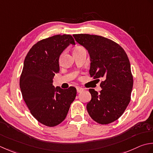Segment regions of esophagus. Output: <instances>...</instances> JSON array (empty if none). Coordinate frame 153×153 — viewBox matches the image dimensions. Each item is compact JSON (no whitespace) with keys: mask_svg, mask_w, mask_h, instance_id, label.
Wrapping results in <instances>:
<instances>
[{"mask_svg":"<svg viewBox=\"0 0 153 153\" xmlns=\"http://www.w3.org/2000/svg\"><path fill=\"white\" fill-rule=\"evenodd\" d=\"M83 90H84V88H82V87H76V91H77V92H81L82 91H83Z\"/></svg>","mask_w":153,"mask_h":153,"instance_id":"obj_1","label":"esophagus"}]
</instances>
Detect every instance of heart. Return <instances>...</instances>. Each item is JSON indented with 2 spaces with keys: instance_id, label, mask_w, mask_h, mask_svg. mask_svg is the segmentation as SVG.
<instances>
[{
  "instance_id": "heart-1",
  "label": "heart",
  "mask_w": 153,
  "mask_h": 153,
  "mask_svg": "<svg viewBox=\"0 0 153 153\" xmlns=\"http://www.w3.org/2000/svg\"><path fill=\"white\" fill-rule=\"evenodd\" d=\"M78 48H80V47H78Z\"/></svg>"
}]
</instances>
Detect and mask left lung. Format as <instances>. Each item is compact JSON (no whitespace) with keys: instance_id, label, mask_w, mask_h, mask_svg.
Instances as JSON below:
<instances>
[{"instance_id":"obj_1","label":"left lung","mask_w":153,"mask_h":153,"mask_svg":"<svg viewBox=\"0 0 153 153\" xmlns=\"http://www.w3.org/2000/svg\"><path fill=\"white\" fill-rule=\"evenodd\" d=\"M73 37L89 53L90 77L104 80L100 83V93L89 89L92 98L86 105L88 114L100 124L114 122L131 100L133 79L128 57L119 44L106 37L84 33Z\"/></svg>"}]
</instances>
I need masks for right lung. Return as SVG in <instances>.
Here are the masks:
<instances>
[{"instance_id":"1","label":"right lung","mask_w":153,"mask_h":153,"mask_svg":"<svg viewBox=\"0 0 153 153\" xmlns=\"http://www.w3.org/2000/svg\"><path fill=\"white\" fill-rule=\"evenodd\" d=\"M70 44H75L71 35L48 37L34 44L24 60L20 78L22 95L32 116L48 127L63 122L76 95L73 86L62 89L53 85V78L59 73V57Z\"/></svg>"}]
</instances>
